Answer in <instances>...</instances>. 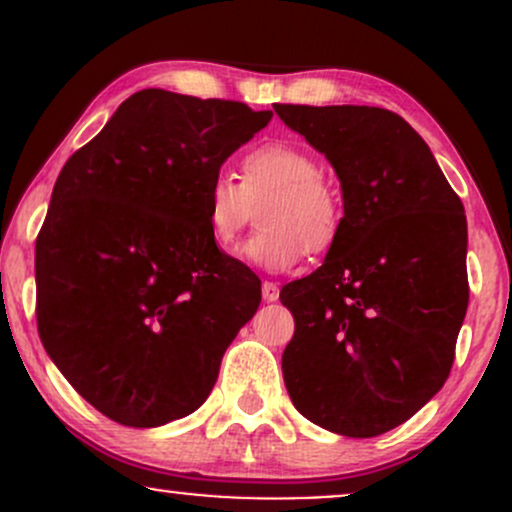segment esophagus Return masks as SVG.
<instances>
[{"instance_id": "1", "label": "esophagus", "mask_w": 512, "mask_h": 512, "mask_svg": "<svg viewBox=\"0 0 512 512\" xmlns=\"http://www.w3.org/2000/svg\"><path fill=\"white\" fill-rule=\"evenodd\" d=\"M262 298H264V303H274L276 298H279V286H276L274 281H264V284H262Z\"/></svg>"}]
</instances>
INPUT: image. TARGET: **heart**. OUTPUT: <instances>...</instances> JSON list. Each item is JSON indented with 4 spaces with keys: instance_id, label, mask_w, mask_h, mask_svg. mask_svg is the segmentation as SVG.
Listing matches in <instances>:
<instances>
[{
    "instance_id": "1",
    "label": "heart",
    "mask_w": 512,
    "mask_h": 512,
    "mask_svg": "<svg viewBox=\"0 0 512 512\" xmlns=\"http://www.w3.org/2000/svg\"><path fill=\"white\" fill-rule=\"evenodd\" d=\"M260 211L262 231L240 250L252 267L286 272L305 257V250H330L342 228V202L322 180L313 154L293 144H262L245 154L240 182L228 173L214 175L207 187V223L216 245L236 243Z\"/></svg>"
}]
</instances>
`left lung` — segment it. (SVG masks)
Here are the masks:
<instances>
[{
  "mask_svg": "<svg viewBox=\"0 0 512 512\" xmlns=\"http://www.w3.org/2000/svg\"><path fill=\"white\" fill-rule=\"evenodd\" d=\"M342 185L339 236L279 298L296 320L281 356L308 421L373 438L448 380L469 303L467 216L404 117L368 105H274Z\"/></svg>",
  "mask_w": 512,
  "mask_h": 512,
  "instance_id": "left-lung-1",
  "label": "left lung"
}]
</instances>
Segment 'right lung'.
<instances>
[{
  "label": "right lung",
  "mask_w": 512,
  "mask_h": 512,
  "mask_svg": "<svg viewBox=\"0 0 512 512\" xmlns=\"http://www.w3.org/2000/svg\"><path fill=\"white\" fill-rule=\"evenodd\" d=\"M272 110L144 88L64 163L35 240L38 332L69 385L108 419L192 414L262 301L216 248L207 187Z\"/></svg>",
  "instance_id": "1"
}]
</instances>
